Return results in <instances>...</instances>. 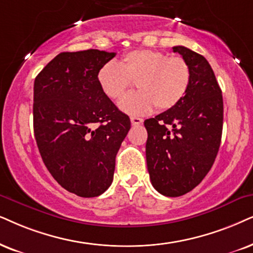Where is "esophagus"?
Returning <instances> with one entry per match:
<instances>
[{"label": "esophagus", "mask_w": 253, "mask_h": 253, "mask_svg": "<svg viewBox=\"0 0 253 253\" xmlns=\"http://www.w3.org/2000/svg\"><path fill=\"white\" fill-rule=\"evenodd\" d=\"M130 123H132V125H141L143 123V120L141 119V118H137V117H132L130 118Z\"/></svg>", "instance_id": "1"}]
</instances>
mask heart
<instances>
[{"label": "heart", "instance_id": "obj_1", "mask_svg": "<svg viewBox=\"0 0 253 253\" xmlns=\"http://www.w3.org/2000/svg\"><path fill=\"white\" fill-rule=\"evenodd\" d=\"M97 79L104 93L114 100L123 97L135 82L139 91L125 97L119 107L139 116L149 113L154 107L167 111L176 106L189 88L191 71L182 57L134 50L126 53L119 64L110 62L101 66Z\"/></svg>", "mask_w": 253, "mask_h": 253}]
</instances>
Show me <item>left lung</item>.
<instances>
[{"label":"left lung","instance_id":"obj_1","mask_svg":"<svg viewBox=\"0 0 253 253\" xmlns=\"http://www.w3.org/2000/svg\"><path fill=\"white\" fill-rule=\"evenodd\" d=\"M174 52L187 60L190 85L176 106L145 120L150 182L160 194L189 193L211 169L223 129V97L215 73L202 55L185 46Z\"/></svg>","mask_w":253,"mask_h":253}]
</instances>
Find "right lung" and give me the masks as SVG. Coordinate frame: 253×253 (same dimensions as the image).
Here are the masks:
<instances>
[{
	"instance_id": "right-lung-1",
	"label": "right lung",
	"mask_w": 253,
	"mask_h": 253,
	"mask_svg": "<svg viewBox=\"0 0 253 253\" xmlns=\"http://www.w3.org/2000/svg\"><path fill=\"white\" fill-rule=\"evenodd\" d=\"M116 56L89 49L57 55L35 79L34 133L44 165L64 189L95 197L113 181L116 156L130 129L99 85Z\"/></svg>"
}]
</instances>
